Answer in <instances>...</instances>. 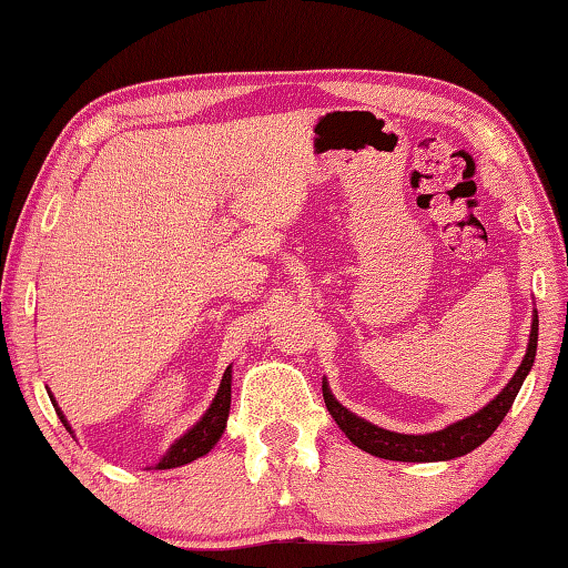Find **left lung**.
Returning a JSON list of instances; mask_svg holds the SVG:
<instances>
[{
	"mask_svg": "<svg viewBox=\"0 0 568 568\" xmlns=\"http://www.w3.org/2000/svg\"><path fill=\"white\" fill-rule=\"evenodd\" d=\"M536 341H538V318L534 315L531 338H528L526 355L521 365H518L516 376L506 383V388L498 393L486 408H480L478 413H474V416L454 423V426L436 430V434L403 436V434H393V430L373 426V423L353 416L348 408H343L341 403L333 398L331 388L325 386L323 381L325 406H328L331 416L335 418V423H338V428L351 438V444L358 446L371 456L388 458V460H410V464H428V460H450V458L466 456L468 450L478 448L498 426H501L508 408L514 406L518 388H521L524 378L528 376V371H531L534 365Z\"/></svg>",
	"mask_w": 568,
	"mask_h": 568,
	"instance_id": "8db88e82",
	"label": "left lung"
}]
</instances>
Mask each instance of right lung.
Segmentation results:
<instances>
[{
	"label": "right lung",
	"instance_id": "obj_1",
	"mask_svg": "<svg viewBox=\"0 0 568 568\" xmlns=\"http://www.w3.org/2000/svg\"><path fill=\"white\" fill-rule=\"evenodd\" d=\"M230 381H233V371H230V365H227V371L223 376V383H220V390H217V396L213 400V406L207 408L205 416L200 418V423H195V426H192L185 436L172 444V448L168 450V456L162 458L155 468L162 470V468L185 466V464H190V460L205 456L207 450L217 444L220 436H223V430H225V420H227V413H230ZM54 410H57V416H60V420L64 423V428H70V426H67L64 416H62V410L57 408V403H54Z\"/></svg>",
	"mask_w": 568,
	"mask_h": 568
}]
</instances>
